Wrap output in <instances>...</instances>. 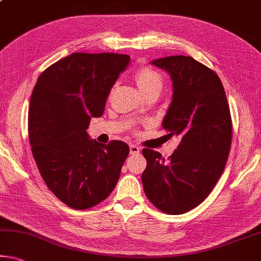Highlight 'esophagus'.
<instances>
[{
	"label": "esophagus",
	"mask_w": 261,
	"mask_h": 261,
	"mask_svg": "<svg viewBox=\"0 0 261 261\" xmlns=\"http://www.w3.org/2000/svg\"><path fill=\"white\" fill-rule=\"evenodd\" d=\"M139 152H140V148L137 146V145H130V154H134V155H136V154H139Z\"/></svg>",
	"instance_id": "obj_1"
}]
</instances>
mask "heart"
Masks as SVG:
<instances>
[{
	"instance_id": "obj_1",
	"label": "heart",
	"mask_w": 261,
	"mask_h": 261,
	"mask_svg": "<svg viewBox=\"0 0 261 261\" xmlns=\"http://www.w3.org/2000/svg\"><path fill=\"white\" fill-rule=\"evenodd\" d=\"M135 80L137 84L140 93L147 92L151 89H160L163 88V76L151 67L147 66H143L137 69V72L135 73Z\"/></svg>"
}]
</instances>
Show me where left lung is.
<instances>
[{
  "instance_id": "1",
  "label": "left lung",
  "mask_w": 261,
  "mask_h": 261,
  "mask_svg": "<svg viewBox=\"0 0 261 261\" xmlns=\"http://www.w3.org/2000/svg\"><path fill=\"white\" fill-rule=\"evenodd\" d=\"M151 65L171 76L172 102L161 125L181 142L168 161L144 148L143 187L161 212L180 215L204 201L224 171L232 138L230 109L217 74L192 57L159 58Z\"/></svg>"
}]
</instances>
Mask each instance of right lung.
Wrapping results in <instances>:
<instances>
[{
  "instance_id": "obj_1",
  "label": "right lung",
  "mask_w": 261,
  "mask_h": 261,
  "mask_svg": "<svg viewBox=\"0 0 261 261\" xmlns=\"http://www.w3.org/2000/svg\"><path fill=\"white\" fill-rule=\"evenodd\" d=\"M130 57L72 53L40 74L29 107V139L49 190L73 209L106 200L129 154L124 142L102 145L87 134L105 111L107 97Z\"/></svg>"
}]
</instances>
